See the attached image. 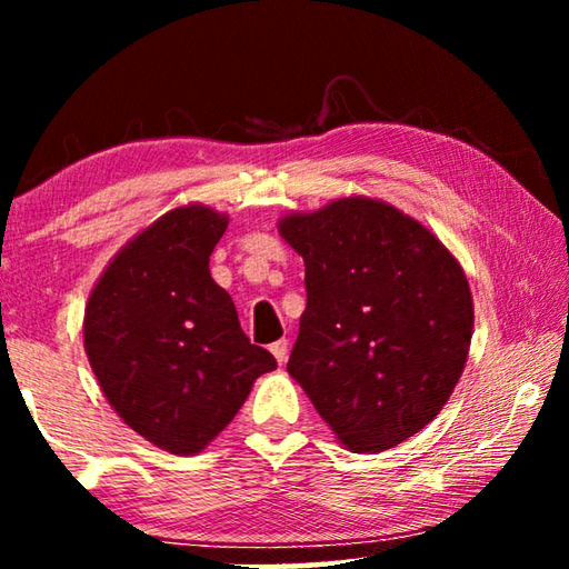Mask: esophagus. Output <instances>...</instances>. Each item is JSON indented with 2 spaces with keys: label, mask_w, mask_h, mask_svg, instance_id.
<instances>
[{
  "label": "esophagus",
  "mask_w": 569,
  "mask_h": 569,
  "mask_svg": "<svg viewBox=\"0 0 569 569\" xmlns=\"http://www.w3.org/2000/svg\"><path fill=\"white\" fill-rule=\"evenodd\" d=\"M271 353L276 356L278 363H286V359H288V341H286V339L276 341V343L271 346Z\"/></svg>",
  "instance_id": "obj_1"
}]
</instances>
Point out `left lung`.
I'll list each match as a JSON object with an SVG mask.
<instances>
[{"mask_svg": "<svg viewBox=\"0 0 569 569\" xmlns=\"http://www.w3.org/2000/svg\"><path fill=\"white\" fill-rule=\"evenodd\" d=\"M308 303L288 373L351 451H383L445 409L465 371L475 303L451 250L377 198L288 213Z\"/></svg>", "mask_w": 569, "mask_h": 569, "instance_id": "obj_1", "label": "left lung"}]
</instances>
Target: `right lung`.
I'll use <instances>...</instances> for the list:
<instances>
[{
	"label": "right lung",
	"mask_w": 569,
	"mask_h": 569,
	"mask_svg": "<svg viewBox=\"0 0 569 569\" xmlns=\"http://www.w3.org/2000/svg\"><path fill=\"white\" fill-rule=\"evenodd\" d=\"M228 216L168 210L132 236L92 286L84 353L110 407L170 455L203 451L276 359L248 341L233 298L210 276Z\"/></svg>",
	"instance_id": "obj_1"
}]
</instances>
